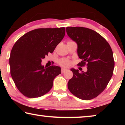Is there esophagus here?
I'll return each instance as SVG.
<instances>
[{"mask_svg":"<svg viewBox=\"0 0 125 125\" xmlns=\"http://www.w3.org/2000/svg\"><path fill=\"white\" fill-rule=\"evenodd\" d=\"M67 71V69L65 68H62V69H61V73H64L65 72Z\"/></svg>","mask_w":125,"mask_h":125,"instance_id":"obj_1","label":"esophagus"}]
</instances>
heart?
<instances>
[{
  "instance_id": "obj_1",
  "label": "heart",
  "mask_w": 125,
  "mask_h": 125,
  "mask_svg": "<svg viewBox=\"0 0 125 125\" xmlns=\"http://www.w3.org/2000/svg\"><path fill=\"white\" fill-rule=\"evenodd\" d=\"M58 64L61 65V66L63 67H68L71 64V62L68 60H66V59H62L59 61Z\"/></svg>"
}]
</instances>
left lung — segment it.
<instances>
[{"label":"left lung","instance_id":"obj_1","mask_svg":"<svg viewBox=\"0 0 125 125\" xmlns=\"http://www.w3.org/2000/svg\"><path fill=\"white\" fill-rule=\"evenodd\" d=\"M67 35L77 43V52L82 60L78 64L87 67L86 72L71 69L73 76L68 82L71 93L82 100L93 99L106 87L113 74L114 62L110 46L96 31L83 27H67Z\"/></svg>","mask_w":125,"mask_h":125}]
</instances>
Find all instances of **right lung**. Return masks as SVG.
Listing matches in <instances>:
<instances>
[{
    "instance_id": "right-lung-1",
    "label": "right lung",
    "mask_w": 125,
    "mask_h": 125,
    "mask_svg": "<svg viewBox=\"0 0 125 125\" xmlns=\"http://www.w3.org/2000/svg\"><path fill=\"white\" fill-rule=\"evenodd\" d=\"M65 27L33 30L22 36L12 48L10 74L19 92L29 98L44 95L51 89L61 68H45L42 59L52 53L65 35Z\"/></svg>"
}]
</instances>
